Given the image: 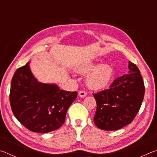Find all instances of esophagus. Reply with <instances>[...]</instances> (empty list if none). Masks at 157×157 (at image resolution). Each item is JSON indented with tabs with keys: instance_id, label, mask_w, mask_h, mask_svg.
Segmentation results:
<instances>
[{
	"instance_id": "1",
	"label": "esophagus",
	"mask_w": 157,
	"mask_h": 157,
	"mask_svg": "<svg viewBox=\"0 0 157 157\" xmlns=\"http://www.w3.org/2000/svg\"><path fill=\"white\" fill-rule=\"evenodd\" d=\"M78 95L80 98H84V97H86V93L84 91H79L78 93Z\"/></svg>"
}]
</instances>
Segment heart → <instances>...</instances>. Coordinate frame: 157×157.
I'll return each mask as SVG.
<instances>
[{
  "mask_svg": "<svg viewBox=\"0 0 157 157\" xmlns=\"http://www.w3.org/2000/svg\"><path fill=\"white\" fill-rule=\"evenodd\" d=\"M88 62L83 63L78 68L79 73L84 75L88 74L86 79V86L90 89L99 91L105 89L112 79L113 68L108 63H101Z\"/></svg>",
  "mask_w": 157,
  "mask_h": 157,
  "instance_id": "1",
  "label": "heart"
}]
</instances>
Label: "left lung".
Instances as JSON below:
<instances>
[{
    "label": "left lung",
    "instance_id": "1",
    "mask_svg": "<svg viewBox=\"0 0 157 157\" xmlns=\"http://www.w3.org/2000/svg\"><path fill=\"white\" fill-rule=\"evenodd\" d=\"M129 71L109 89L94 94L97 109L94 118L98 128L113 131L131 123L141 106L145 86L137 66L129 61Z\"/></svg>",
    "mask_w": 157,
    "mask_h": 157
}]
</instances>
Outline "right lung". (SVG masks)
Instances as JSON below:
<instances>
[{
  "label": "right lung",
  "instance_id": "add662e5",
  "mask_svg": "<svg viewBox=\"0 0 157 157\" xmlns=\"http://www.w3.org/2000/svg\"><path fill=\"white\" fill-rule=\"evenodd\" d=\"M30 62L18 68L12 79L10 102L12 112L26 128L37 133L59 129L78 93L60 90L55 84L39 82Z\"/></svg>",
  "mask_w": 157,
  "mask_h": 157
}]
</instances>
